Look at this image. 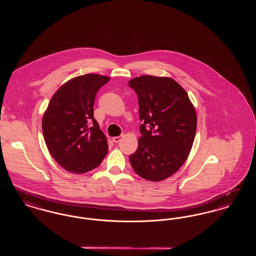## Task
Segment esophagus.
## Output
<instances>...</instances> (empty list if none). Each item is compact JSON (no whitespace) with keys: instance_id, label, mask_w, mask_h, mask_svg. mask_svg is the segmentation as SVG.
Wrapping results in <instances>:
<instances>
[{"instance_id":"34e87169","label":"esophagus","mask_w":256,"mask_h":256,"mask_svg":"<svg viewBox=\"0 0 256 256\" xmlns=\"http://www.w3.org/2000/svg\"><path fill=\"white\" fill-rule=\"evenodd\" d=\"M122 136H115V137L112 138V140H113L114 143H119L122 140Z\"/></svg>"}]
</instances>
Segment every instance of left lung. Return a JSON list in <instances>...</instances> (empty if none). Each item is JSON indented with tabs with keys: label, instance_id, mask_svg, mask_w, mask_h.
Masks as SVG:
<instances>
[{
	"label": "left lung",
	"instance_id": "1",
	"mask_svg": "<svg viewBox=\"0 0 256 256\" xmlns=\"http://www.w3.org/2000/svg\"><path fill=\"white\" fill-rule=\"evenodd\" d=\"M138 97L141 137L130 156L134 172L150 182L168 178L193 146L196 114L186 91L167 76H142L128 82Z\"/></svg>",
	"mask_w": 256,
	"mask_h": 256
}]
</instances>
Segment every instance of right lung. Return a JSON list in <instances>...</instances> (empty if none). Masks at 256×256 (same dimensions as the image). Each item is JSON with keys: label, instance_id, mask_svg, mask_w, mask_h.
Returning a JSON list of instances; mask_svg holds the SVG:
<instances>
[{"label": "right lung", "instance_id": "add662e5", "mask_svg": "<svg viewBox=\"0 0 256 256\" xmlns=\"http://www.w3.org/2000/svg\"><path fill=\"white\" fill-rule=\"evenodd\" d=\"M110 80L97 74L76 76L60 87L50 100L42 120L45 143L50 156L68 172L93 170L108 152L93 106L98 90Z\"/></svg>", "mask_w": 256, "mask_h": 256}]
</instances>
